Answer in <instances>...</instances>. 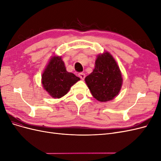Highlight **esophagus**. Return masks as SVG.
I'll return each mask as SVG.
<instances>
[{
    "mask_svg": "<svg viewBox=\"0 0 161 161\" xmlns=\"http://www.w3.org/2000/svg\"><path fill=\"white\" fill-rule=\"evenodd\" d=\"M79 76L80 78L82 80H84L85 78V73H83V72L79 73Z\"/></svg>",
    "mask_w": 161,
    "mask_h": 161,
    "instance_id": "obj_1",
    "label": "esophagus"
}]
</instances>
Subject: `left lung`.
Instances as JSON below:
<instances>
[{
    "mask_svg": "<svg viewBox=\"0 0 161 161\" xmlns=\"http://www.w3.org/2000/svg\"><path fill=\"white\" fill-rule=\"evenodd\" d=\"M85 82L92 95L101 102L108 101L118 95L122 85L119 68L109 53L97 56L95 69L86 76Z\"/></svg>",
    "mask_w": 161,
    "mask_h": 161,
    "instance_id": "left-lung-1",
    "label": "left lung"
}]
</instances>
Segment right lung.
<instances>
[{
	"label": "right lung",
	"instance_id": "add662e5",
	"mask_svg": "<svg viewBox=\"0 0 161 161\" xmlns=\"http://www.w3.org/2000/svg\"><path fill=\"white\" fill-rule=\"evenodd\" d=\"M79 80L73 73L66 71L64 62L58 56L52 58L42 75L43 88L55 99L64 96Z\"/></svg>",
	"mask_w": 161,
	"mask_h": 161
}]
</instances>
